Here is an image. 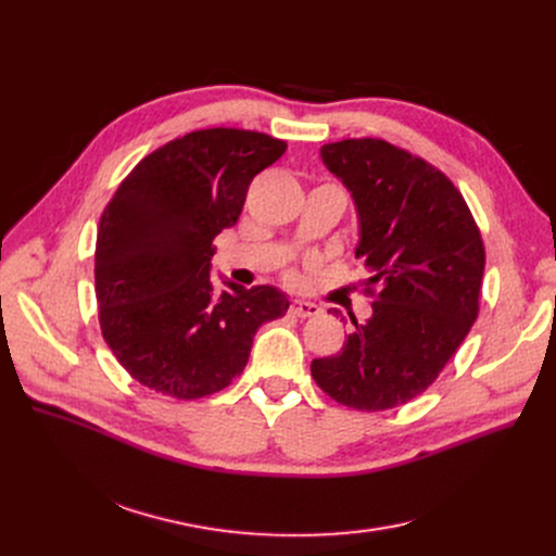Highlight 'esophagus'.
I'll list each match as a JSON object with an SVG mask.
<instances>
[{
	"label": "esophagus",
	"mask_w": 556,
	"mask_h": 556,
	"mask_svg": "<svg viewBox=\"0 0 556 556\" xmlns=\"http://www.w3.org/2000/svg\"><path fill=\"white\" fill-rule=\"evenodd\" d=\"M289 309H292V314L301 316V319H309V316H316L321 312L319 305H314L309 301H301V299H294L292 305H289Z\"/></svg>",
	"instance_id": "34e87169"
}]
</instances>
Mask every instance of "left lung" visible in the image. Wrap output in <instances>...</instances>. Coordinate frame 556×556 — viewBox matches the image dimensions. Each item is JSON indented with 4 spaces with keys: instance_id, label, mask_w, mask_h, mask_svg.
I'll return each mask as SVG.
<instances>
[{
    "instance_id": "obj_1",
    "label": "left lung",
    "mask_w": 556,
    "mask_h": 556,
    "mask_svg": "<svg viewBox=\"0 0 556 556\" xmlns=\"http://www.w3.org/2000/svg\"><path fill=\"white\" fill-rule=\"evenodd\" d=\"M326 167L353 192L357 257L371 319L341 353L309 371L332 401L382 412L426 391L462 346L480 312L484 242L462 192L441 169L378 138L321 147ZM343 321V319H341Z\"/></svg>"
}]
</instances>
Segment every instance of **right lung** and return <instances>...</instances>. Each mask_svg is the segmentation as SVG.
<instances>
[{
  "mask_svg": "<svg viewBox=\"0 0 556 556\" xmlns=\"http://www.w3.org/2000/svg\"><path fill=\"white\" fill-rule=\"evenodd\" d=\"M287 142L244 128H201L144 155L97 230L101 334L126 374L155 393L194 401L244 371L253 337L285 316L276 287L210 280L213 240L240 219L251 180Z\"/></svg>",
  "mask_w": 556,
  "mask_h": 556,
  "instance_id": "right-lung-1",
  "label": "right lung"
}]
</instances>
